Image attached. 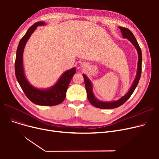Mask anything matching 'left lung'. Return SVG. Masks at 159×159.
Segmentation results:
<instances>
[{
	"instance_id": "obj_1",
	"label": "left lung",
	"mask_w": 159,
	"mask_h": 159,
	"mask_svg": "<svg viewBox=\"0 0 159 159\" xmlns=\"http://www.w3.org/2000/svg\"><path fill=\"white\" fill-rule=\"evenodd\" d=\"M119 29L121 30L122 32V37L125 39H128L131 43L133 44V45L137 49V53H138V57H139V61H138V68H137V73L135 79L134 80V82H133V84L131 87L130 88L129 90L128 91V92L121 97L120 99H119L118 101H113V102H102L98 100H97L93 93V91H92V84L89 80V79L86 77V75L83 74V77H84V83H85V86H86V92H87V97L89 102L94 106L98 108H101V109H113V108H116L122 105L125 102H126L128 100L129 98V97L131 96L133 94V91H135L136 87L138 85V83L139 82L140 78V75H141V72H142V52H141V49L137 43V41L134 36V35L133 34V33L128 28H123V27H119Z\"/></svg>"
}]
</instances>
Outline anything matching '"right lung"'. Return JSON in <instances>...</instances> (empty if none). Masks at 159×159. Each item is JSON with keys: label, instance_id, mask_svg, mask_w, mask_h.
<instances>
[{"label": "right lung", "instance_id": "1", "mask_svg": "<svg viewBox=\"0 0 159 159\" xmlns=\"http://www.w3.org/2000/svg\"><path fill=\"white\" fill-rule=\"evenodd\" d=\"M44 25H45V22H44L35 23L28 29L26 34L20 40L16 49L15 71L16 78L24 93L33 103L40 106H52L59 104L64 101L66 95L67 89L73 76L76 73V69L73 68L70 70L65 71L56 84L47 89L35 88L28 82L24 75L23 69L22 57L24 49L26 42L37 27Z\"/></svg>", "mask_w": 159, "mask_h": 159}]
</instances>
